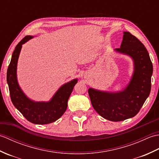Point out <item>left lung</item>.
I'll return each mask as SVG.
<instances>
[{
  "label": "left lung",
  "mask_w": 159,
  "mask_h": 159,
  "mask_svg": "<svg viewBox=\"0 0 159 159\" xmlns=\"http://www.w3.org/2000/svg\"><path fill=\"white\" fill-rule=\"evenodd\" d=\"M116 50L134 60V72L129 85L121 92H103L90 88L88 93L93 109L100 116L120 121L135 116L149 96L153 66L146 47L129 32L124 33L120 48Z\"/></svg>",
  "instance_id": "1"
}]
</instances>
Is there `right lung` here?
<instances>
[{
  "mask_svg": "<svg viewBox=\"0 0 159 159\" xmlns=\"http://www.w3.org/2000/svg\"><path fill=\"white\" fill-rule=\"evenodd\" d=\"M31 38H33L32 36H25L16 46L8 66L7 80L11 102L23 116L31 123L47 124L55 121L65 113L67 107V100L77 83V79H74L60 87L50 102H37L29 99L18 85L16 78V68L22 45Z\"/></svg>",
  "mask_w": 159,
  "mask_h": 159,
  "instance_id": "add662e5",
  "label": "right lung"
}]
</instances>
